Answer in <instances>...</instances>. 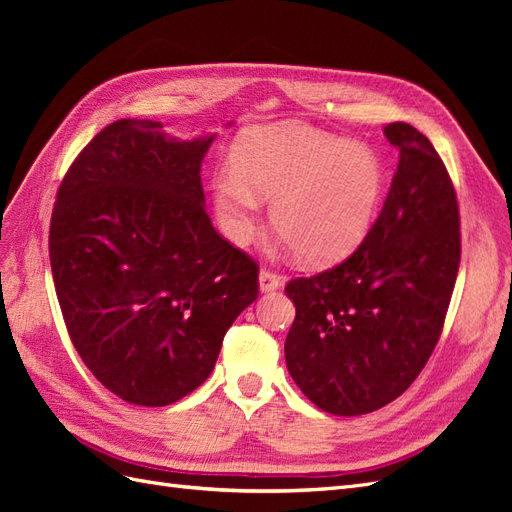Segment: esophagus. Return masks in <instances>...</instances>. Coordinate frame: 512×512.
<instances>
[{
	"label": "esophagus",
	"mask_w": 512,
	"mask_h": 512,
	"mask_svg": "<svg viewBox=\"0 0 512 512\" xmlns=\"http://www.w3.org/2000/svg\"><path fill=\"white\" fill-rule=\"evenodd\" d=\"M258 284H260V292H273L282 286V277L269 269H262L258 275Z\"/></svg>",
	"instance_id": "obj_1"
}]
</instances>
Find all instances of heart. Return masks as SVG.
Wrapping results in <instances>:
<instances>
[{
  "label": "heart",
  "instance_id": "b5f03b06",
  "mask_svg": "<svg viewBox=\"0 0 512 512\" xmlns=\"http://www.w3.org/2000/svg\"><path fill=\"white\" fill-rule=\"evenodd\" d=\"M232 166L213 177L215 211L235 243L250 239L260 198L271 200V224L312 265L352 254L374 224L384 166L374 149L305 126L245 132Z\"/></svg>",
  "mask_w": 512,
  "mask_h": 512
}]
</instances>
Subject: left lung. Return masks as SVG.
Listing matches in <instances>:
<instances>
[{
  "mask_svg": "<svg viewBox=\"0 0 512 512\" xmlns=\"http://www.w3.org/2000/svg\"><path fill=\"white\" fill-rule=\"evenodd\" d=\"M384 136L399 164L367 237L337 267L286 286L297 307L288 371L309 401L337 416L374 412L416 380L459 271L457 194L438 151L404 121Z\"/></svg>",
  "mask_w": 512,
  "mask_h": 512,
  "instance_id": "left-lung-1",
  "label": "left lung"
}]
</instances>
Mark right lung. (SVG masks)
Masks as SVG:
<instances>
[{"label":"right lung","instance_id":"obj_1","mask_svg":"<svg viewBox=\"0 0 512 512\" xmlns=\"http://www.w3.org/2000/svg\"><path fill=\"white\" fill-rule=\"evenodd\" d=\"M213 138L177 141L160 121L119 119L59 185L49 256L66 329L91 374L134 406L198 389L258 297V265L205 209L200 164Z\"/></svg>","mask_w":512,"mask_h":512}]
</instances>
